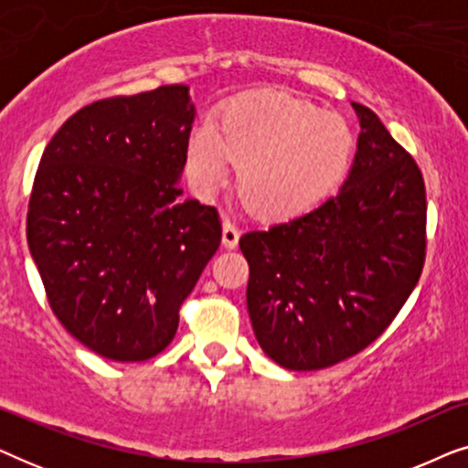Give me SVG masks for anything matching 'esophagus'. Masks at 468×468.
<instances>
[{
  "label": "esophagus",
  "mask_w": 468,
  "mask_h": 468,
  "mask_svg": "<svg viewBox=\"0 0 468 468\" xmlns=\"http://www.w3.org/2000/svg\"><path fill=\"white\" fill-rule=\"evenodd\" d=\"M239 239H240V229L234 226L232 221H223V234H221V242L226 249H236L239 245Z\"/></svg>",
  "instance_id": "1"
}]
</instances>
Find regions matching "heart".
Returning a JSON list of instances; mask_svg holds the SVG:
<instances>
[{"instance_id":"obj_1","label":"heart","mask_w":468,"mask_h":468,"mask_svg":"<svg viewBox=\"0 0 468 468\" xmlns=\"http://www.w3.org/2000/svg\"><path fill=\"white\" fill-rule=\"evenodd\" d=\"M354 136L341 117L283 93H255L202 121L187 146L200 194L223 187L240 165L239 194L261 219H290L317 207L349 168Z\"/></svg>"}]
</instances>
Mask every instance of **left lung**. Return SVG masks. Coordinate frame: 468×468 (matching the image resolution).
Listing matches in <instances>:
<instances>
[{
	"mask_svg": "<svg viewBox=\"0 0 468 468\" xmlns=\"http://www.w3.org/2000/svg\"><path fill=\"white\" fill-rule=\"evenodd\" d=\"M360 119L347 181L322 207L247 232V309L264 354L290 370L328 368L399 315L426 258V187L379 117Z\"/></svg>",
	"mask_w": 468,
	"mask_h": 468,
	"instance_id": "1",
	"label": "left lung"
}]
</instances>
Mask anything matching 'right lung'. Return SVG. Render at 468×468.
<instances>
[{"instance_id": "right-lung-1", "label": "right lung", "mask_w": 468, "mask_h": 468, "mask_svg": "<svg viewBox=\"0 0 468 468\" xmlns=\"http://www.w3.org/2000/svg\"><path fill=\"white\" fill-rule=\"evenodd\" d=\"M189 87L98 100L59 127L37 165L27 242L48 304L114 362L162 354L221 242L215 207L185 200Z\"/></svg>"}]
</instances>
